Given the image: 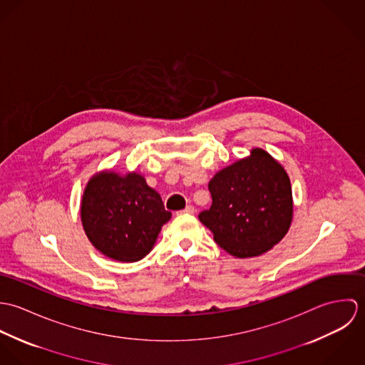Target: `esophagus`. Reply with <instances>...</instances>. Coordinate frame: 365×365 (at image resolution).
<instances>
[{
    "instance_id": "1",
    "label": "esophagus",
    "mask_w": 365,
    "mask_h": 365,
    "mask_svg": "<svg viewBox=\"0 0 365 365\" xmlns=\"http://www.w3.org/2000/svg\"><path fill=\"white\" fill-rule=\"evenodd\" d=\"M181 213H190V215H192V213H195V208H194L192 205H188L184 210H181Z\"/></svg>"
}]
</instances>
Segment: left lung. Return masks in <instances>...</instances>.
Returning <instances> with one entry per match:
<instances>
[{"label": "left lung", "mask_w": 365, "mask_h": 365, "mask_svg": "<svg viewBox=\"0 0 365 365\" xmlns=\"http://www.w3.org/2000/svg\"><path fill=\"white\" fill-rule=\"evenodd\" d=\"M208 188L212 205L198 217L229 255L257 257L287 235L294 213L291 181L265 150L256 148L217 171Z\"/></svg>", "instance_id": "8db88e82"}]
</instances>
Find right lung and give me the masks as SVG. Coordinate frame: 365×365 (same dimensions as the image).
I'll list each match as a JSON object with an SVG mask.
<instances>
[{
  "label": "right lung",
  "mask_w": 365,
  "mask_h": 365,
  "mask_svg": "<svg viewBox=\"0 0 365 365\" xmlns=\"http://www.w3.org/2000/svg\"><path fill=\"white\" fill-rule=\"evenodd\" d=\"M81 222L93 246L112 260L133 262L150 253L161 226L171 217L143 175L101 171L81 200Z\"/></svg>",
  "instance_id": "add662e5"
}]
</instances>
